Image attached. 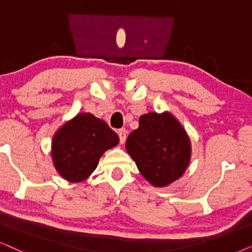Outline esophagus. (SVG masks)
<instances>
[{"label": "esophagus", "instance_id": "esophagus-1", "mask_svg": "<svg viewBox=\"0 0 252 252\" xmlns=\"http://www.w3.org/2000/svg\"><path fill=\"white\" fill-rule=\"evenodd\" d=\"M117 133H119V137H120V142H121V144H123V143L126 142V133H128V131H126V129H120L119 131H117Z\"/></svg>", "mask_w": 252, "mask_h": 252}]
</instances>
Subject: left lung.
<instances>
[{"label":"left lung","mask_w":252,"mask_h":252,"mask_svg":"<svg viewBox=\"0 0 252 252\" xmlns=\"http://www.w3.org/2000/svg\"><path fill=\"white\" fill-rule=\"evenodd\" d=\"M126 149L141 174L155 187H166L189 167L192 154L189 137L168 111L148 113L130 132Z\"/></svg>","instance_id":"left-lung-1"}]
</instances>
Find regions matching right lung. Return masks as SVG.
<instances>
[{"instance_id": "add662e5", "label": "right lung", "mask_w": 252, "mask_h": 252, "mask_svg": "<svg viewBox=\"0 0 252 252\" xmlns=\"http://www.w3.org/2000/svg\"><path fill=\"white\" fill-rule=\"evenodd\" d=\"M119 142L117 133L103 120L91 113H79L53 135V165L65 180L81 183L95 171L101 156Z\"/></svg>"}]
</instances>
